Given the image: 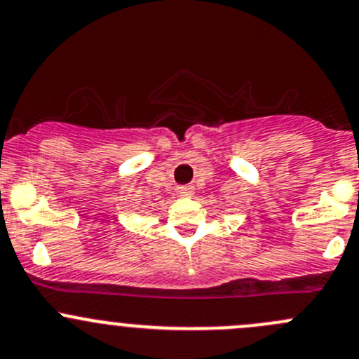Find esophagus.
Wrapping results in <instances>:
<instances>
[{
    "label": "esophagus",
    "instance_id": "34e87169",
    "mask_svg": "<svg viewBox=\"0 0 359 359\" xmlns=\"http://www.w3.org/2000/svg\"><path fill=\"white\" fill-rule=\"evenodd\" d=\"M176 195H178V197H191V195H194V188L180 187V188H176Z\"/></svg>",
    "mask_w": 359,
    "mask_h": 359
}]
</instances>
